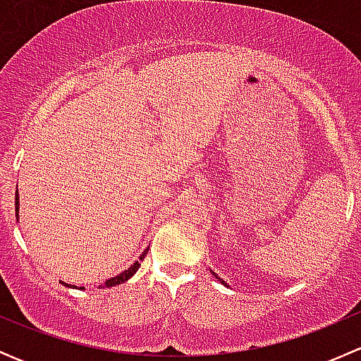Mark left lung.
Segmentation results:
<instances>
[{
  "instance_id": "8db88e82",
  "label": "left lung",
  "mask_w": 361,
  "mask_h": 361,
  "mask_svg": "<svg viewBox=\"0 0 361 361\" xmlns=\"http://www.w3.org/2000/svg\"><path fill=\"white\" fill-rule=\"evenodd\" d=\"M216 278H218V276H216ZM218 279H220V278H218ZM221 283H224V281H221ZM224 285H225V283H224Z\"/></svg>"
}]
</instances>
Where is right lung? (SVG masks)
<instances>
[{
  "instance_id": "right-lung-1",
  "label": "right lung",
  "mask_w": 361,
  "mask_h": 361,
  "mask_svg": "<svg viewBox=\"0 0 361 361\" xmlns=\"http://www.w3.org/2000/svg\"><path fill=\"white\" fill-rule=\"evenodd\" d=\"M16 216H17V220H19V192H16ZM145 255H147V251H145V253L140 257V260L134 262L129 269H126L123 272H120V274L115 276V278L106 279V281H104V285H101V286H103V288H110V286L122 285L123 281H127V279L133 278V276L137 272V269H140L141 260H145Z\"/></svg>"
}]
</instances>
